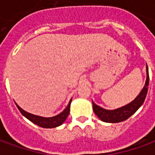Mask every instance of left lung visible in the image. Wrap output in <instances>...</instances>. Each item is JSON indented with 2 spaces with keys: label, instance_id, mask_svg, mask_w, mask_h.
<instances>
[{
  "label": "left lung",
  "instance_id": "1",
  "mask_svg": "<svg viewBox=\"0 0 155 155\" xmlns=\"http://www.w3.org/2000/svg\"><path fill=\"white\" fill-rule=\"evenodd\" d=\"M149 69L146 64V81L144 86L140 91V93L137 97L124 106L118 108L115 110H105L104 108L99 106L96 104H94L92 101L93 104V110L94 114H96L98 118L104 122L106 123H119L122 122L124 120L129 119L131 115H133L143 104L144 100L146 98L147 92H148V86H149Z\"/></svg>",
  "mask_w": 155,
  "mask_h": 155
}]
</instances>
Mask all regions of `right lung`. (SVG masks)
I'll list each match as a JSON object with an SVG mask.
<instances>
[{
  "label": "right lung",
  "mask_w": 155,
  "mask_h": 155,
  "mask_svg": "<svg viewBox=\"0 0 155 155\" xmlns=\"http://www.w3.org/2000/svg\"><path fill=\"white\" fill-rule=\"evenodd\" d=\"M71 101H72V99L70 101L69 104H68V105L64 110L59 114H57V115L53 117H42L31 114V113H28L24 110H22L21 108L16 103H15V104H16V106L18 108L20 112L22 114V115H24L26 119H28L30 121H31L32 123L35 124L36 125L42 127V128H46V129L51 128H51H55V127L61 125L65 121V120L67 119L68 115L70 114Z\"/></svg>",
  "instance_id": "1"
}]
</instances>
